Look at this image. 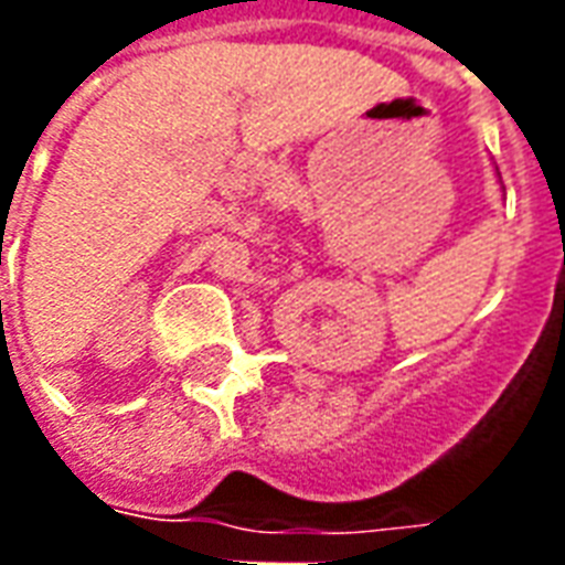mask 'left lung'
<instances>
[{"instance_id": "8db88e82", "label": "left lung", "mask_w": 565, "mask_h": 565, "mask_svg": "<svg viewBox=\"0 0 565 565\" xmlns=\"http://www.w3.org/2000/svg\"><path fill=\"white\" fill-rule=\"evenodd\" d=\"M497 174H499V172H497Z\"/></svg>"}]
</instances>
